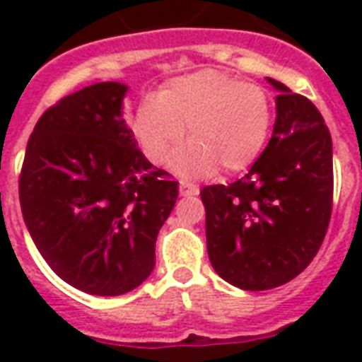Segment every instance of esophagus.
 Returning a JSON list of instances; mask_svg holds the SVG:
<instances>
[{"label":"esophagus","instance_id":"obj_1","mask_svg":"<svg viewBox=\"0 0 362 362\" xmlns=\"http://www.w3.org/2000/svg\"><path fill=\"white\" fill-rule=\"evenodd\" d=\"M199 186L192 184V182H180V195L187 197V195H197Z\"/></svg>","mask_w":362,"mask_h":362}]
</instances>
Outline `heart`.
Wrapping results in <instances>:
<instances>
[{
    "label": "heart",
    "mask_w": 362,
    "mask_h": 362,
    "mask_svg": "<svg viewBox=\"0 0 362 362\" xmlns=\"http://www.w3.org/2000/svg\"><path fill=\"white\" fill-rule=\"evenodd\" d=\"M272 125V101L257 84L216 69L175 76L136 109L135 135L156 165L167 163L186 135L192 144L173 161L184 176L223 175L247 169L257 159Z\"/></svg>",
    "instance_id": "heart-1"
}]
</instances>
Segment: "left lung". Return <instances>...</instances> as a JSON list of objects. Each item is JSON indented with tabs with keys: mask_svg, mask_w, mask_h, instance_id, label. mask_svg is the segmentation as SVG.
<instances>
[{
	"mask_svg": "<svg viewBox=\"0 0 362 362\" xmlns=\"http://www.w3.org/2000/svg\"><path fill=\"white\" fill-rule=\"evenodd\" d=\"M276 122L246 176L201 189L206 250L231 286L264 291L303 272L325 238L332 212V141L315 105L267 78Z\"/></svg>",
	"mask_w": 362,
	"mask_h": 362,
	"instance_id": "8db88e82",
	"label": "left lung"
}]
</instances>
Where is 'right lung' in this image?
Here are the masks:
<instances>
[{"mask_svg":"<svg viewBox=\"0 0 362 362\" xmlns=\"http://www.w3.org/2000/svg\"><path fill=\"white\" fill-rule=\"evenodd\" d=\"M127 86L98 82L42 112L20 173L25 227L48 267L90 295L116 297L152 274L178 182L136 148Z\"/></svg>","mask_w":362,"mask_h":362,"instance_id":"add662e5","label":"right lung"}]
</instances>
